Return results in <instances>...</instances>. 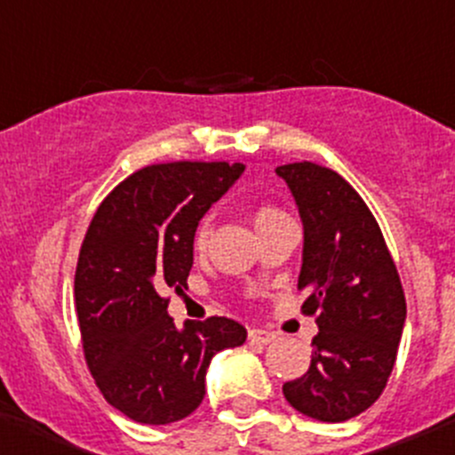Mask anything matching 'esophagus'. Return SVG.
<instances>
[{
	"label": "esophagus",
	"instance_id": "1",
	"mask_svg": "<svg viewBox=\"0 0 455 455\" xmlns=\"http://www.w3.org/2000/svg\"><path fill=\"white\" fill-rule=\"evenodd\" d=\"M275 339H277V337H275V332H268V330L253 328L249 332V341L257 343V346H266V343H273Z\"/></svg>",
	"mask_w": 455,
	"mask_h": 455
}]
</instances>
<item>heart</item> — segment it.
Returning a JSON list of instances; mask_svg holds the SVG:
<instances>
[{
    "instance_id": "obj_1",
    "label": "heart",
    "mask_w": 455,
    "mask_h": 455,
    "mask_svg": "<svg viewBox=\"0 0 455 455\" xmlns=\"http://www.w3.org/2000/svg\"><path fill=\"white\" fill-rule=\"evenodd\" d=\"M277 215H283V213H279L277 209H268V206H266V209H259V211H257V215H255V224L266 222V220H273V218H277ZM206 237H209V224L202 222L200 227H198V233H196V249H198V251H200V249H204Z\"/></svg>"
}]
</instances>
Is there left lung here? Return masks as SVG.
I'll return each instance as SVG.
<instances>
[{
	"mask_svg": "<svg viewBox=\"0 0 455 455\" xmlns=\"http://www.w3.org/2000/svg\"><path fill=\"white\" fill-rule=\"evenodd\" d=\"M301 224V310L316 315L310 368L283 383L286 401L321 423H343L374 405L387 385L407 306L401 277L363 198L332 169L292 163L275 169Z\"/></svg>",
	"mask_w": 455,
	"mask_h": 455,
	"instance_id": "obj_1",
	"label": "left lung"
}]
</instances>
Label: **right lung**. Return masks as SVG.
Listing matches in <instances>:
<instances>
[{"instance_id": "1", "label": "right lung", "mask_w": 455, "mask_h": 455, "mask_svg": "<svg viewBox=\"0 0 455 455\" xmlns=\"http://www.w3.org/2000/svg\"><path fill=\"white\" fill-rule=\"evenodd\" d=\"M242 173V163L151 164L92 218L75 275L85 361L105 401L136 423L187 419L204 398L211 359L246 341L227 316L176 328L164 297L187 288L202 215Z\"/></svg>"}]
</instances>
